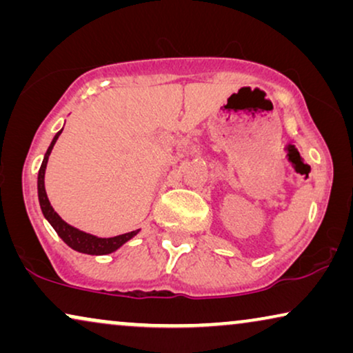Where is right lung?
<instances>
[{"label": "right lung", "mask_w": 353, "mask_h": 353, "mask_svg": "<svg viewBox=\"0 0 353 353\" xmlns=\"http://www.w3.org/2000/svg\"><path fill=\"white\" fill-rule=\"evenodd\" d=\"M61 133H62V130L59 133H56L54 139H52L50 148H48V151L45 154V159H43L40 172H38V199H40L43 215H45V219L50 221L52 228L56 230V233L59 234V238L64 241L69 248L77 250V252L90 254V255H104V254L114 252V250H117L120 245L127 243L128 239H132L133 236L138 233V230L130 231V233H125V234L114 236V238H96V236H93V234L83 233V231L77 230V228H74V226H70L69 223H65V221L56 214L54 209H52L50 201H48V196L45 191V170H46L48 157H50L52 146H54L56 139L59 138Z\"/></svg>", "instance_id": "1"}]
</instances>
